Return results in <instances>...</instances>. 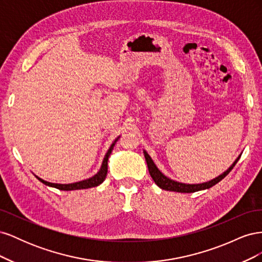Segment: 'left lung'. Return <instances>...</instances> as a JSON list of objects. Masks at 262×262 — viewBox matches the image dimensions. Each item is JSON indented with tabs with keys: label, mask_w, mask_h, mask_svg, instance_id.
Listing matches in <instances>:
<instances>
[{
	"label": "left lung",
	"mask_w": 262,
	"mask_h": 262,
	"mask_svg": "<svg viewBox=\"0 0 262 262\" xmlns=\"http://www.w3.org/2000/svg\"><path fill=\"white\" fill-rule=\"evenodd\" d=\"M143 153H144V157H145V161H146V164H147L149 175L155 181V184L161 189L167 190V191H176V192H182V193H190V192L200 191V190L209 189V188L213 187L214 185H216L217 182H220L222 179H224L228 175L229 171H231L234 168V166L236 165L237 162H238V160L242 156V154H241L238 157L236 158L235 162L231 166H229L228 169H226L223 173H221L220 176H217L215 178H213V179H211L207 182H202V184H184V182L172 180V179L168 178L167 176H165L164 173L157 168V166L153 162L152 157H150L147 154L145 149H143Z\"/></svg>",
	"instance_id": "1"
}]
</instances>
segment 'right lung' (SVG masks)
I'll use <instances>...</instances> for the list:
<instances>
[{
	"label": "right lung",
	"instance_id": "1",
	"mask_svg": "<svg viewBox=\"0 0 262 262\" xmlns=\"http://www.w3.org/2000/svg\"><path fill=\"white\" fill-rule=\"evenodd\" d=\"M118 137L114 142L113 144L110 145L109 149L107 150V153L104 157V161H102V164H101V167L100 169L98 170V172L96 173V175H94L93 177L91 178H87L85 180H82V181H77V182H73V184H53V182H49V181H46L41 178H39L38 176H36V178L38 180H40L42 184H45L46 186H49V187H53V188H57L59 190H64V191H70V190H78V189H89V188H93V187H97L99 186L102 181H104L106 179V176H107V171H108V158L110 156V154H112L113 149H114V146L116 144V142L119 140Z\"/></svg>",
	"mask_w": 262,
	"mask_h": 262
}]
</instances>
